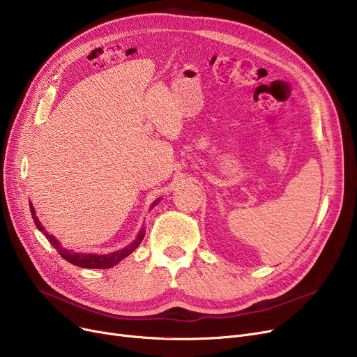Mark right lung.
Here are the masks:
<instances>
[{
	"instance_id": "add662e5",
	"label": "right lung",
	"mask_w": 357,
	"mask_h": 357,
	"mask_svg": "<svg viewBox=\"0 0 357 357\" xmlns=\"http://www.w3.org/2000/svg\"><path fill=\"white\" fill-rule=\"evenodd\" d=\"M156 204V202H155ZM153 204V205H155ZM30 211H31V215H33V220H34V224L36 227L39 229L45 236L46 238L50 241V245L59 252V255L68 260L69 264L75 265V266H79V268H86V269H108L111 266L117 265L120 260H123L126 256H128L131 252H133L140 243L142 240L144 238V234H146V229H142V231L139 233L137 238L131 243V245H128L126 249H121L119 252H114V253H109V255H85V253H75V252H69L66 249H63L61 246V243L56 240L53 236L47 234V231L42 227L40 221L37 220V217L34 215V208L33 205H30Z\"/></svg>"
}]
</instances>
